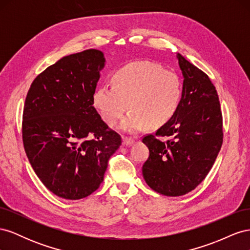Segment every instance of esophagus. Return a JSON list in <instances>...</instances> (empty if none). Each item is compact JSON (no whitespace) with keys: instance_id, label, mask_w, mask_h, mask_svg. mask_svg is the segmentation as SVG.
Listing matches in <instances>:
<instances>
[{"instance_id":"34e87169","label":"esophagus","mask_w":250,"mask_h":250,"mask_svg":"<svg viewBox=\"0 0 250 250\" xmlns=\"http://www.w3.org/2000/svg\"><path fill=\"white\" fill-rule=\"evenodd\" d=\"M134 143V141L132 140V139H128V138H124L123 139V146H125V147H129V146H131L132 144Z\"/></svg>"}]
</instances>
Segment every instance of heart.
<instances>
[{
    "label": "heart",
    "mask_w": 250,
    "mask_h": 250,
    "mask_svg": "<svg viewBox=\"0 0 250 250\" xmlns=\"http://www.w3.org/2000/svg\"><path fill=\"white\" fill-rule=\"evenodd\" d=\"M112 86L104 84L93 95V104L109 125L131 109L121 121L119 129L134 134L147 124L162 126L176 112L181 98V83L175 73L149 62H137L121 67L111 77Z\"/></svg>",
    "instance_id": "heart-1"
}]
</instances>
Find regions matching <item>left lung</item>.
Masks as SVG:
<instances>
[{
  "label": "left lung",
  "mask_w": 250,
  "mask_h": 250,
  "mask_svg": "<svg viewBox=\"0 0 250 250\" xmlns=\"http://www.w3.org/2000/svg\"><path fill=\"white\" fill-rule=\"evenodd\" d=\"M183 73V92L176 112L154 135L143 139L149 149L142 173L153 191L185 195L213 167L222 145V115L217 90L207 74L176 53ZM160 136H170L163 142Z\"/></svg>",
  "instance_id": "8db88e82"
}]
</instances>
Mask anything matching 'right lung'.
<instances>
[{
  "instance_id": "obj_1",
  "label": "right lung",
  "mask_w": 250,
  "mask_h": 250,
  "mask_svg": "<svg viewBox=\"0 0 250 250\" xmlns=\"http://www.w3.org/2000/svg\"><path fill=\"white\" fill-rule=\"evenodd\" d=\"M106 64L90 49L62 58L32 82L22 113V142L36 175L58 197L78 200L100 187L121 145L93 104Z\"/></svg>"
}]
</instances>
